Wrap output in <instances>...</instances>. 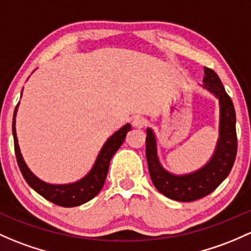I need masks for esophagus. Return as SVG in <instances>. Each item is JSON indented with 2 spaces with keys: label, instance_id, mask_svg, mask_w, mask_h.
<instances>
[{
  "label": "esophagus",
  "instance_id": "1",
  "mask_svg": "<svg viewBox=\"0 0 251 251\" xmlns=\"http://www.w3.org/2000/svg\"><path fill=\"white\" fill-rule=\"evenodd\" d=\"M132 125L137 128L144 127V126H147V119L144 117H139V115H137V117H134L132 119Z\"/></svg>",
  "mask_w": 251,
  "mask_h": 251
}]
</instances>
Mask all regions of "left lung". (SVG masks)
<instances>
[{
  "label": "left lung",
  "mask_w": 251,
  "mask_h": 251,
  "mask_svg": "<svg viewBox=\"0 0 251 251\" xmlns=\"http://www.w3.org/2000/svg\"><path fill=\"white\" fill-rule=\"evenodd\" d=\"M204 88L214 94L220 103V138L212 160L197 172L174 176L160 165L156 141L152 131L147 130L146 155L152 184L162 195L179 202H192L207 196L225 180L233 167L237 155L236 112L231 97L212 68L204 67Z\"/></svg>",
  "instance_id": "1"
}]
</instances>
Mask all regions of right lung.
I'll return each mask as SVG.
<instances>
[{
	"instance_id": "add662e5",
	"label": "right lung",
	"mask_w": 251,
	"mask_h": 251,
	"mask_svg": "<svg viewBox=\"0 0 251 251\" xmlns=\"http://www.w3.org/2000/svg\"><path fill=\"white\" fill-rule=\"evenodd\" d=\"M19 104V103H18ZM18 104L14 109L13 115V137H14V150L15 156H17L18 166H19L21 174L25 178L26 183L31 186L36 192H38L41 196L48 201L55 203L61 207H77V205L86 203L94 199L103 186L105 178L109 168V162L112 160L113 155L117 152V150L121 147V144L125 141L126 133L131 130L130 124H126L124 127H121L118 132H115L105 142L103 148L100 151L97 156L96 162L90 171V173L83 179L73 184L67 185H51L44 181L39 180L38 178L27 168L26 163L24 162L23 156L20 154L19 146H18L17 133H15V114H17Z\"/></svg>"
}]
</instances>
